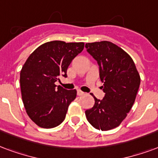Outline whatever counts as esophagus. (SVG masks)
I'll return each instance as SVG.
<instances>
[{"instance_id":"1","label":"esophagus","mask_w":158,"mask_h":158,"mask_svg":"<svg viewBox=\"0 0 158 158\" xmlns=\"http://www.w3.org/2000/svg\"><path fill=\"white\" fill-rule=\"evenodd\" d=\"M85 94V93H84V92H83V91H81V90H77V94H78V95H79V96H80V95H83V94Z\"/></svg>"}]
</instances>
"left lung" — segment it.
<instances>
[{"mask_svg": "<svg viewBox=\"0 0 158 158\" xmlns=\"http://www.w3.org/2000/svg\"><path fill=\"white\" fill-rule=\"evenodd\" d=\"M85 48L99 64L106 94L101 100L94 96V106L85 110V115L97 130L114 129L120 126L132 107L141 78L132 58L114 43L95 42L86 43Z\"/></svg>", "mask_w": 158, "mask_h": 158, "instance_id": "obj_1", "label": "left lung"}]
</instances>
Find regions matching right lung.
<instances>
[{
  "instance_id": "obj_1",
  "label": "right lung",
  "mask_w": 158,
  "mask_h": 158,
  "mask_svg": "<svg viewBox=\"0 0 158 158\" xmlns=\"http://www.w3.org/2000/svg\"><path fill=\"white\" fill-rule=\"evenodd\" d=\"M84 43L52 41L31 52L20 73L23 105L31 120L42 128H53L64 121L76 89L68 90L54 83L67 77L73 58L82 52Z\"/></svg>"
}]
</instances>
